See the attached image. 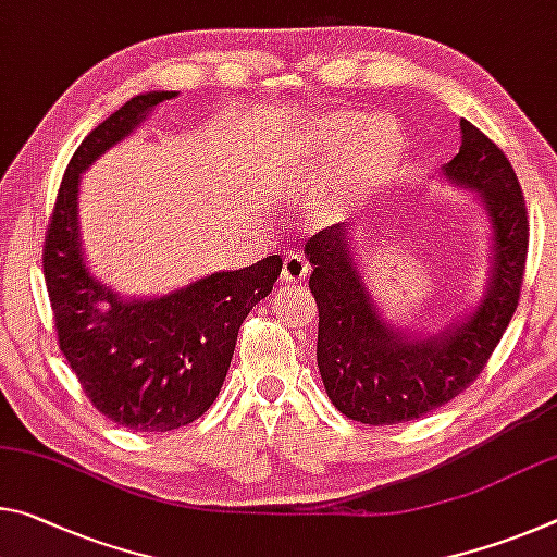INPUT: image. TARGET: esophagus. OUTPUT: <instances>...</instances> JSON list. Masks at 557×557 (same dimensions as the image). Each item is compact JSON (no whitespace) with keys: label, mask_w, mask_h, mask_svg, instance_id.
<instances>
[{"label":"esophagus","mask_w":557,"mask_h":557,"mask_svg":"<svg viewBox=\"0 0 557 557\" xmlns=\"http://www.w3.org/2000/svg\"><path fill=\"white\" fill-rule=\"evenodd\" d=\"M310 262H307L305 255L299 252H289L285 258V264H282V275L280 280L285 285H297V282H305L307 275H310Z\"/></svg>","instance_id":"1"}]
</instances>
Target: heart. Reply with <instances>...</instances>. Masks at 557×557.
Instances as JSON below:
<instances>
[{
  "label": "heart",
  "mask_w": 557,
  "mask_h": 557,
  "mask_svg": "<svg viewBox=\"0 0 557 557\" xmlns=\"http://www.w3.org/2000/svg\"><path fill=\"white\" fill-rule=\"evenodd\" d=\"M401 131L392 119L374 116L361 123L359 113H332L317 123L310 148L312 158L305 168L282 161L268 168L272 188L289 190L305 178H320L337 165L330 185L317 200V218L332 220L355 206L367 190L376 188L394 171L401 153Z\"/></svg>",
  "instance_id": "1"
}]
</instances>
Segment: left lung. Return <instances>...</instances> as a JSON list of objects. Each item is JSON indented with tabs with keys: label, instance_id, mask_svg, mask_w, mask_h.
<instances>
[{
	"label": "left lung",
	"instance_id": "8db88e82",
	"mask_svg": "<svg viewBox=\"0 0 557 557\" xmlns=\"http://www.w3.org/2000/svg\"><path fill=\"white\" fill-rule=\"evenodd\" d=\"M448 181L479 190L493 227V270L479 310L436 337L409 339L386 324L337 223L305 243L320 307L317 367L344 417L369 426L421 419L479 379L510 324L528 258V208L518 175L493 140L461 121V148L444 165Z\"/></svg>",
	"mask_w": 557,
	"mask_h": 557
}]
</instances>
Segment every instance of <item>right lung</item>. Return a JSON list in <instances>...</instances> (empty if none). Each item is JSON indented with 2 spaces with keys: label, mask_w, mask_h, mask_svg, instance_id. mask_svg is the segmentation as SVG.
I'll list each match as a JSON object with an SVG mask.
<instances>
[{
  "label": "right lung",
  "mask_w": 557,
  "mask_h": 557,
  "mask_svg": "<svg viewBox=\"0 0 557 557\" xmlns=\"http://www.w3.org/2000/svg\"><path fill=\"white\" fill-rule=\"evenodd\" d=\"M175 91L140 94L99 123L61 178L47 235L44 280L61 355L106 419L134 431H173L218 399L240 324L272 293L280 255L215 272L158 299H121L88 275L78 243V175Z\"/></svg>",
  "instance_id": "add662e5"
}]
</instances>
